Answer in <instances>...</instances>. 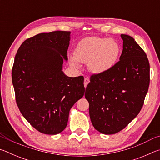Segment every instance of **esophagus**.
I'll list each match as a JSON object with an SVG mask.
<instances>
[{
	"label": "esophagus",
	"instance_id": "34e87169",
	"mask_svg": "<svg viewBox=\"0 0 160 160\" xmlns=\"http://www.w3.org/2000/svg\"><path fill=\"white\" fill-rule=\"evenodd\" d=\"M89 82H90V79H89L88 78H85V80H84V85H85V88L87 87V85H88Z\"/></svg>",
	"mask_w": 160,
	"mask_h": 160
}]
</instances>
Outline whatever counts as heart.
Segmentation results:
<instances>
[{
	"label": "heart",
	"instance_id": "1",
	"mask_svg": "<svg viewBox=\"0 0 160 160\" xmlns=\"http://www.w3.org/2000/svg\"><path fill=\"white\" fill-rule=\"evenodd\" d=\"M119 53L120 47L114 39L88 37L78 44L71 63L75 66H78V63L88 64L94 73H103L114 66Z\"/></svg>",
	"mask_w": 160,
	"mask_h": 160
}]
</instances>
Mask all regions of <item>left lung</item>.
<instances>
[{"mask_svg":"<svg viewBox=\"0 0 160 160\" xmlns=\"http://www.w3.org/2000/svg\"><path fill=\"white\" fill-rule=\"evenodd\" d=\"M123 51L112 68L91 75L85 97L97 131L112 135L121 131L141 110L150 85V63L133 38L121 34Z\"/></svg>","mask_w":160,"mask_h":160,"instance_id":"left-lung-1","label":"left lung"}]
</instances>
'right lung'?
I'll use <instances>...</instances> for the list:
<instances>
[{"label":"right lung","instance_id":"1","mask_svg":"<svg viewBox=\"0 0 160 160\" xmlns=\"http://www.w3.org/2000/svg\"><path fill=\"white\" fill-rule=\"evenodd\" d=\"M70 32L41 33L26 39L16 53L12 70L15 99L22 116L42 133L66 128L69 112L85 93L83 76L63 72Z\"/></svg>","mask_w":160,"mask_h":160}]
</instances>
